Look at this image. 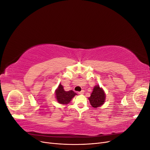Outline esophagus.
<instances>
[{"mask_svg":"<svg viewBox=\"0 0 150 150\" xmlns=\"http://www.w3.org/2000/svg\"><path fill=\"white\" fill-rule=\"evenodd\" d=\"M84 90H82V91H81L79 92L78 93H79V94H84Z\"/></svg>","mask_w":150,"mask_h":150,"instance_id":"obj_1","label":"esophagus"}]
</instances>
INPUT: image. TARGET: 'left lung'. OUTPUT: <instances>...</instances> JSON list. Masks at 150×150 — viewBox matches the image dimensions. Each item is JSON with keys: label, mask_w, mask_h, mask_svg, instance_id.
<instances>
[{"label": "left lung", "mask_w": 150, "mask_h": 150, "mask_svg": "<svg viewBox=\"0 0 150 150\" xmlns=\"http://www.w3.org/2000/svg\"><path fill=\"white\" fill-rule=\"evenodd\" d=\"M88 99L91 105L94 108H97L102 106L105 102L106 94L103 88L97 85L94 87L91 96Z\"/></svg>", "instance_id": "obj_1"}]
</instances>
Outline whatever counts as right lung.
I'll return each instance as SVG.
<instances>
[{
  "mask_svg": "<svg viewBox=\"0 0 150 150\" xmlns=\"http://www.w3.org/2000/svg\"><path fill=\"white\" fill-rule=\"evenodd\" d=\"M75 95H77V94L73 91L71 90L69 91H64L61 84H59L57 89L56 90V98L57 101L62 104H67L69 103Z\"/></svg>",
  "mask_w": 150,
  "mask_h": 150,
  "instance_id": "1",
  "label": "right lung"
}]
</instances>
